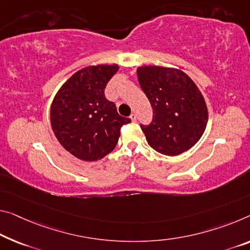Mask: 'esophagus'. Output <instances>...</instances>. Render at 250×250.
I'll list each match as a JSON object with an SVG mask.
<instances>
[{"label": "esophagus", "mask_w": 250, "mask_h": 250, "mask_svg": "<svg viewBox=\"0 0 250 250\" xmlns=\"http://www.w3.org/2000/svg\"><path fill=\"white\" fill-rule=\"evenodd\" d=\"M129 118H130V121H132V122H136V115L135 114H130Z\"/></svg>", "instance_id": "34e87169"}]
</instances>
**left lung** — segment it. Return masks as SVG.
I'll return each mask as SVG.
<instances>
[{"label": "left lung", "instance_id": "1", "mask_svg": "<svg viewBox=\"0 0 250 250\" xmlns=\"http://www.w3.org/2000/svg\"><path fill=\"white\" fill-rule=\"evenodd\" d=\"M137 79L153 108L149 126H141L149 146L175 156L194 146L205 133L208 108L186 72L161 66L137 67Z\"/></svg>", "mask_w": 250, "mask_h": 250}]
</instances>
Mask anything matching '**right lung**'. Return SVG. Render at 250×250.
<instances>
[{"mask_svg":"<svg viewBox=\"0 0 250 250\" xmlns=\"http://www.w3.org/2000/svg\"><path fill=\"white\" fill-rule=\"evenodd\" d=\"M120 66L95 64L75 72L59 88L50 108L53 133L62 147L77 159L94 162L116 146L121 128L130 123L118 115L104 94Z\"/></svg>","mask_w":250,"mask_h":250,"instance_id":"right-lung-1","label":"right lung"}]
</instances>
